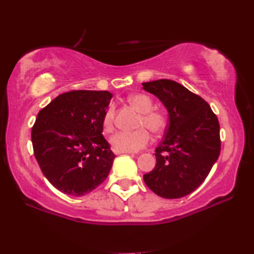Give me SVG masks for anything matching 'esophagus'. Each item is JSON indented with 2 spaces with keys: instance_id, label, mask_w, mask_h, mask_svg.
Here are the masks:
<instances>
[{
  "instance_id": "esophagus-1",
  "label": "esophagus",
  "mask_w": 254,
  "mask_h": 254,
  "mask_svg": "<svg viewBox=\"0 0 254 254\" xmlns=\"http://www.w3.org/2000/svg\"><path fill=\"white\" fill-rule=\"evenodd\" d=\"M116 155H120V154H131V152H119V151H114Z\"/></svg>"
}]
</instances>
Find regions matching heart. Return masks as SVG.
<instances>
[{
	"mask_svg": "<svg viewBox=\"0 0 254 254\" xmlns=\"http://www.w3.org/2000/svg\"><path fill=\"white\" fill-rule=\"evenodd\" d=\"M128 102L135 110L141 113L138 118V126H144L154 134H161L165 129L166 123H168L165 114L161 111L152 110L154 104L148 96L137 93V95L130 96L128 98ZM113 119L114 110L112 106H110L104 114V129H112ZM149 140H150L149 131L145 128L141 127L134 131H118L111 137L110 142L114 151L135 152L144 148L149 143Z\"/></svg>",
	"mask_w": 254,
	"mask_h": 254,
	"instance_id": "1",
	"label": "heart"
}]
</instances>
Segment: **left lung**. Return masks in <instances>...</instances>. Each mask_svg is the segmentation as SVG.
<instances>
[{
	"mask_svg": "<svg viewBox=\"0 0 254 254\" xmlns=\"http://www.w3.org/2000/svg\"><path fill=\"white\" fill-rule=\"evenodd\" d=\"M142 85L169 114L164 140L155 150V168L143 176L145 185L164 199L189 195L204 182L220 156L217 117L206 100L171 79Z\"/></svg>",
	"mask_w": 254,
	"mask_h": 254,
	"instance_id": "obj_1",
	"label": "left lung"
}]
</instances>
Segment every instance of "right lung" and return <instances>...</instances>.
Returning a JSON list of instances; mask_svg holds the SVG:
<instances>
[{"mask_svg": "<svg viewBox=\"0 0 254 254\" xmlns=\"http://www.w3.org/2000/svg\"><path fill=\"white\" fill-rule=\"evenodd\" d=\"M112 93L78 90L62 93L38 113L33 151L46 179L60 192L82 196L107 178L116 155L103 136Z\"/></svg>", "mask_w": 254, "mask_h": 254, "instance_id": "1", "label": "right lung"}]
</instances>
